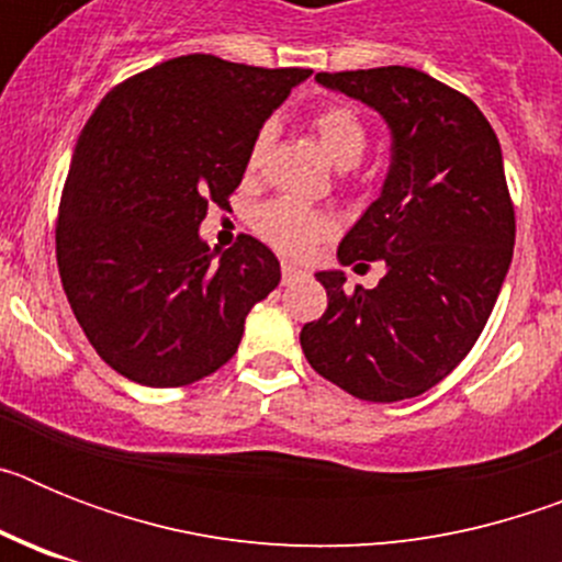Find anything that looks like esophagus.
<instances>
[{
  "instance_id": "1",
  "label": "esophagus",
  "mask_w": 562,
  "mask_h": 562,
  "mask_svg": "<svg viewBox=\"0 0 562 562\" xmlns=\"http://www.w3.org/2000/svg\"><path fill=\"white\" fill-rule=\"evenodd\" d=\"M281 276H284V284H290V281L301 276V267L292 265V261H281Z\"/></svg>"
}]
</instances>
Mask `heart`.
<instances>
[{
	"label": "heart",
	"mask_w": 562,
	"mask_h": 562,
	"mask_svg": "<svg viewBox=\"0 0 562 562\" xmlns=\"http://www.w3.org/2000/svg\"><path fill=\"white\" fill-rule=\"evenodd\" d=\"M312 132H315L317 143H321L326 157L337 168L357 166L362 160V154H366V146H369V134H366L360 114L351 106H346V103H331V106L321 109L312 117ZM272 134H276L272 123L258 128L250 154H247V168L258 166L261 154L270 146ZM256 231L270 245H276L278 250L301 256V252H306L315 245L317 238L329 236L335 231V222L329 216H324V213L297 205V202L276 200L256 213Z\"/></svg>",
	"instance_id": "obj_1"
}]
</instances>
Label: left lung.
Instances as JSON below:
<instances>
[{"label":"left lung","mask_w":562,"mask_h":562,"mask_svg":"<svg viewBox=\"0 0 562 562\" xmlns=\"http://www.w3.org/2000/svg\"><path fill=\"white\" fill-rule=\"evenodd\" d=\"M315 81L374 109L391 132L380 196L337 247L340 265L382 258L385 276L349 292L342 270L315 272L329 306L301 329V349L357 400H411L473 349L513 265L501 143L470 98L414 67Z\"/></svg>","instance_id":"8db88e82"}]
</instances>
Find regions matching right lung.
I'll list each match as a JSON object with an SVG mask.
<instances>
[{"label": "right lung", "instance_id": "right-lung-1", "mask_svg": "<svg viewBox=\"0 0 562 562\" xmlns=\"http://www.w3.org/2000/svg\"><path fill=\"white\" fill-rule=\"evenodd\" d=\"M310 76L193 53L114 87L87 121L56 258L83 335L126 380L180 389L213 374L278 286L270 247L241 236L216 252L200 225L227 207L258 128Z\"/></svg>", "mask_w": 562, "mask_h": 562}]
</instances>
